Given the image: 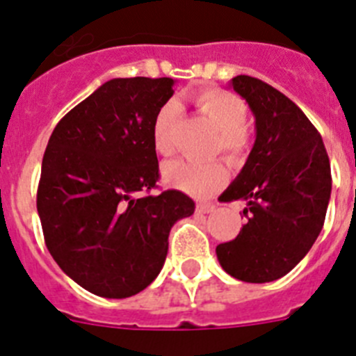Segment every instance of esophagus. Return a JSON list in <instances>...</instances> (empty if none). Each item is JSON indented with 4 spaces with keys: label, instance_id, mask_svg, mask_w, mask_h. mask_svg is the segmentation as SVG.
Listing matches in <instances>:
<instances>
[{
    "label": "esophagus",
    "instance_id": "1",
    "mask_svg": "<svg viewBox=\"0 0 356 356\" xmlns=\"http://www.w3.org/2000/svg\"><path fill=\"white\" fill-rule=\"evenodd\" d=\"M196 210L200 213H210L216 210V203H197Z\"/></svg>",
    "mask_w": 356,
    "mask_h": 356
}]
</instances>
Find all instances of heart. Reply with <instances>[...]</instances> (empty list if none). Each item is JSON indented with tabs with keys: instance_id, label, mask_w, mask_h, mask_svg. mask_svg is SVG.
<instances>
[{
	"instance_id": "heart-1",
	"label": "heart",
	"mask_w": 356,
	"mask_h": 356,
	"mask_svg": "<svg viewBox=\"0 0 356 356\" xmlns=\"http://www.w3.org/2000/svg\"><path fill=\"white\" fill-rule=\"evenodd\" d=\"M194 105L210 119L217 128V139L213 151H221L228 159H241L248 149V137L244 127L248 121V108L241 97L221 89H207L193 97ZM175 103H165L159 108L153 127L151 140L160 155H169L172 151L171 130L176 121ZM163 181L172 188L184 191L197 197H207L225 185V165L217 160L207 163H193L187 160H172L163 165Z\"/></svg>"
}]
</instances>
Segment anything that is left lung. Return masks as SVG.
I'll return each instance as SVG.
<instances>
[{
    "instance_id": "1",
    "label": "left lung",
    "mask_w": 356,
    "mask_h": 356,
    "mask_svg": "<svg viewBox=\"0 0 356 356\" xmlns=\"http://www.w3.org/2000/svg\"><path fill=\"white\" fill-rule=\"evenodd\" d=\"M232 87L250 105L257 139L221 201H246V225L216 248L226 273L266 284L292 271L325 225L332 171L319 131L303 110L259 78L238 74Z\"/></svg>"
}]
</instances>
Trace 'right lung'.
<instances>
[{
    "instance_id": "add662e5",
    "label": "right lung",
    "mask_w": 356,
    "mask_h": 356,
    "mask_svg": "<svg viewBox=\"0 0 356 356\" xmlns=\"http://www.w3.org/2000/svg\"><path fill=\"white\" fill-rule=\"evenodd\" d=\"M172 85L106 81L58 121L44 151L37 212L46 246L69 278L102 298L144 291L165 262L172 225L196 209L175 188L147 194L160 178L151 127Z\"/></svg>"
}]
</instances>
